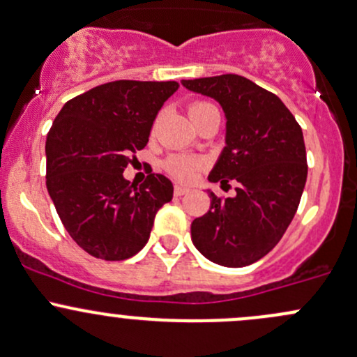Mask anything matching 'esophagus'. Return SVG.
Returning <instances> with one entry per match:
<instances>
[{
    "label": "esophagus",
    "instance_id": "obj_1",
    "mask_svg": "<svg viewBox=\"0 0 357 357\" xmlns=\"http://www.w3.org/2000/svg\"><path fill=\"white\" fill-rule=\"evenodd\" d=\"M189 187H183V185H175V195H185V194H189Z\"/></svg>",
    "mask_w": 357,
    "mask_h": 357
}]
</instances>
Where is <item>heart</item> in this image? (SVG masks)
<instances>
[{
    "label": "heart",
    "mask_w": 357,
    "mask_h": 357,
    "mask_svg": "<svg viewBox=\"0 0 357 357\" xmlns=\"http://www.w3.org/2000/svg\"><path fill=\"white\" fill-rule=\"evenodd\" d=\"M189 117L192 122H197L199 119L204 117L209 112H218L216 107L209 102H192L187 109ZM206 160L199 158V156L192 155H172L168 156L167 162H165V168H167L168 174L174 178L180 180V182H189L194 178L195 172L204 168Z\"/></svg>",
    "instance_id": "heart-1"
}]
</instances>
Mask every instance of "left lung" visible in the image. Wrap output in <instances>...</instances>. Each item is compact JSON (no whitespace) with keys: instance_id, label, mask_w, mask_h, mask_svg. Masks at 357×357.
I'll return each instance as SVG.
<instances>
[{"instance_id":"1","label":"left lung","mask_w":357,"mask_h":357,"mask_svg":"<svg viewBox=\"0 0 357 357\" xmlns=\"http://www.w3.org/2000/svg\"><path fill=\"white\" fill-rule=\"evenodd\" d=\"M226 114V146L211 182H238L235 197L211 192L209 211L190 226L211 262L245 267L267 255L293 221L308 175L301 126L278 95L240 75L183 79Z\"/></svg>"}]
</instances>
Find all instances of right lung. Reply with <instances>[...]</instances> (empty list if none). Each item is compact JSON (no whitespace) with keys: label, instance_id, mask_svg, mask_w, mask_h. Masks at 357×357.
Segmentation results:
<instances>
[{"label":"right lung","instance_id":"1","mask_svg":"<svg viewBox=\"0 0 357 357\" xmlns=\"http://www.w3.org/2000/svg\"><path fill=\"white\" fill-rule=\"evenodd\" d=\"M177 82L117 79L64 103L45 141V185L71 238L95 259L126 260L146 245L158 209L174 197L162 174L139 187L122 177L146 146Z\"/></svg>","mask_w":357,"mask_h":357}]
</instances>
